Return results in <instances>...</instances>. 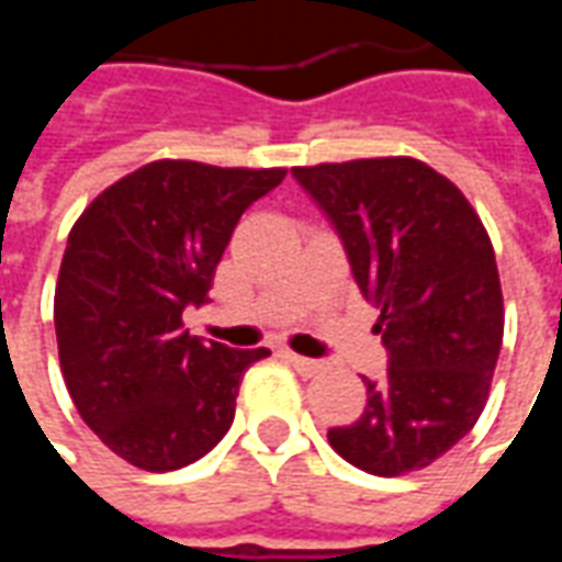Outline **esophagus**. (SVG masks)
Wrapping results in <instances>:
<instances>
[{
  "label": "esophagus",
  "instance_id": "esophagus-1",
  "mask_svg": "<svg viewBox=\"0 0 562 562\" xmlns=\"http://www.w3.org/2000/svg\"><path fill=\"white\" fill-rule=\"evenodd\" d=\"M282 358H285V361H289V364H292L294 370L301 373V376H316V373H322V370H325V364H322V361H313V358H304V355H294V352H289V349L282 352Z\"/></svg>",
  "mask_w": 562,
  "mask_h": 562
}]
</instances>
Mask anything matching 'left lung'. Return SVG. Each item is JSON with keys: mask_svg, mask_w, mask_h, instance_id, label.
I'll list each match as a JSON object with an SVG mask.
<instances>
[{"mask_svg": "<svg viewBox=\"0 0 562 562\" xmlns=\"http://www.w3.org/2000/svg\"><path fill=\"white\" fill-rule=\"evenodd\" d=\"M342 240L358 289L382 310V382L328 442L373 475L422 470L479 422L499 346L503 292L491 237L458 186L409 156L292 168Z\"/></svg>", "mask_w": 562, "mask_h": 562, "instance_id": "8db88e82", "label": "left lung"}]
</instances>
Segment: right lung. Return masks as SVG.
<instances>
[{
  "label": "right lung",
  "mask_w": 562,
  "mask_h": 562,
  "mask_svg": "<svg viewBox=\"0 0 562 562\" xmlns=\"http://www.w3.org/2000/svg\"><path fill=\"white\" fill-rule=\"evenodd\" d=\"M285 168L149 161L116 180L68 234L54 297L59 364L80 418L147 472L204 458L228 434L246 367L268 349H228L183 328L207 304L234 225Z\"/></svg>",
  "instance_id": "1"
}]
</instances>
